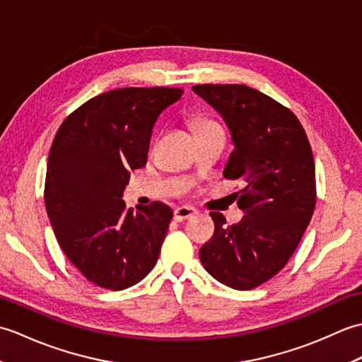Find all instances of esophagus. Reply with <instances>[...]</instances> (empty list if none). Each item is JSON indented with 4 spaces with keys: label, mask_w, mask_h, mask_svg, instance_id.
<instances>
[{
    "label": "esophagus",
    "mask_w": 362,
    "mask_h": 362,
    "mask_svg": "<svg viewBox=\"0 0 362 362\" xmlns=\"http://www.w3.org/2000/svg\"><path fill=\"white\" fill-rule=\"evenodd\" d=\"M196 214V210L191 209V206H179V209L174 210V221L182 222L185 219L193 218Z\"/></svg>",
    "instance_id": "1"
}]
</instances>
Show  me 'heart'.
<instances>
[{
	"label": "heart",
	"mask_w": 362,
	"mask_h": 362,
	"mask_svg": "<svg viewBox=\"0 0 362 362\" xmlns=\"http://www.w3.org/2000/svg\"><path fill=\"white\" fill-rule=\"evenodd\" d=\"M189 126L193 127L196 135L205 132V130H210L213 127H218L216 122L210 118H205V117H193L189 119Z\"/></svg>",
	"instance_id": "1"
}]
</instances>
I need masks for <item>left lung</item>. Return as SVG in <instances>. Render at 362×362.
I'll return each instance as SVG.
<instances>
[{
  "instance_id": "obj_1",
  "label": "left lung",
  "mask_w": 362,
  "mask_h": 362,
  "mask_svg": "<svg viewBox=\"0 0 362 362\" xmlns=\"http://www.w3.org/2000/svg\"><path fill=\"white\" fill-rule=\"evenodd\" d=\"M193 90L216 109L235 149L224 169L244 180L238 206L244 218L227 226L211 211L214 233L201 250L205 271L227 286L247 291L286 266L316 206V168L303 126L288 107L241 83H201Z\"/></svg>"
}]
</instances>
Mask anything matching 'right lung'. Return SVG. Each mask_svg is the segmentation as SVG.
<instances>
[{
  "label": "right lung",
  "mask_w": 362,
  "mask_h": 362,
  "mask_svg": "<svg viewBox=\"0 0 362 362\" xmlns=\"http://www.w3.org/2000/svg\"><path fill=\"white\" fill-rule=\"evenodd\" d=\"M182 88L127 87L88 99L60 124L49 149L45 205L56 240L96 286H134L156 266L173 210L126 209L132 169L148 161L152 127Z\"/></svg>",
  "instance_id": "obj_1"
}]
</instances>
